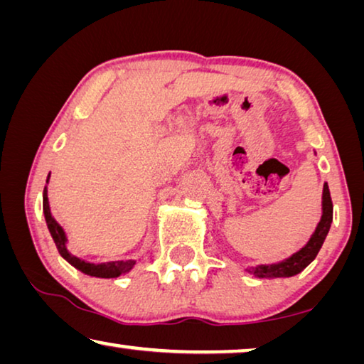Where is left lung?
I'll list each match as a JSON object with an SVG mask.
<instances>
[{
	"label": "left lung",
	"mask_w": 364,
	"mask_h": 364,
	"mask_svg": "<svg viewBox=\"0 0 364 364\" xmlns=\"http://www.w3.org/2000/svg\"><path fill=\"white\" fill-rule=\"evenodd\" d=\"M332 213L333 205L331 199V191H328L327 183H324V189H322V215L313 235H311V238L308 240V243L304 245L301 250L296 251L295 255L284 259V261L274 264H261L256 265V267H247L246 272L257 277V279H287V277H293L303 272V270L314 261L317 252L321 251L322 245H324L326 236L328 233V230H331Z\"/></svg>",
	"instance_id": "1"
}]
</instances>
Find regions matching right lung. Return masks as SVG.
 Returning <instances> with one entry per match:
<instances>
[{"label": "right lung", "instance_id": "1", "mask_svg": "<svg viewBox=\"0 0 364 364\" xmlns=\"http://www.w3.org/2000/svg\"><path fill=\"white\" fill-rule=\"evenodd\" d=\"M48 180H50V175L47 178V183ZM43 215H45V222H47V227L50 230L51 238H53L56 245L58 252H60L65 261H68L73 267H76L82 274L90 275V277H99V279H117L119 275L128 274L129 270L136 265L134 259H126V261H109V262H89L71 255L68 250V236H66L65 228H63L61 225L56 222V218L51 215L47 186L43 189Z\"/></svg>", "mask_w": 364, "mask_h": 364}]
</instances>
